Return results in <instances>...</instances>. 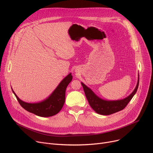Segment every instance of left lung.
I'll use <instances>...</instances> for the list:
<instances>
[{
	"mask_svg": "<svg viewBox=\"0 0 153 153\" xmlns=\"http://www.w3.org/2000/svg\"><path fill=\"white\" fill-rule=\"evenodd\" d=\"M81 84L83 87L86 98L92 109L96 113L100 115H108L116 113V112L122 110L126 107L128 103L131 100L134 95L138 90L139 85V77L137 85H136L133 92L126 98L120 100L108 101L103 100L96 95L93 92V91L89 89V87H87L84 84L81 82Z\"/></svg>",
	"mask_w": 153,
	"mask_h": 153,
	"instance_id": "8db88e82",
	"label": "left lung"
}]
</instances>
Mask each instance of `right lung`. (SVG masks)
<instances>
[{"label": "right lung", "mask_w": 153, "mask_h": 153, "mask_svg": "<svg viewBox=\"0 0 153 153\" xmlns=\"http://www.w3.org/2000/svg\"><path fill=\"white\" fill-rule=\"evenodd\" d=\"M72 79V76L70 73L59 83L49 97L39 103H31L23 102L17 97L13 90L12 92L20 105L27 111L39 117H51L59 113L62 109L65 102L66 89Z\"/></svg>", "instance_id": "obj_1"}]
</instances>
